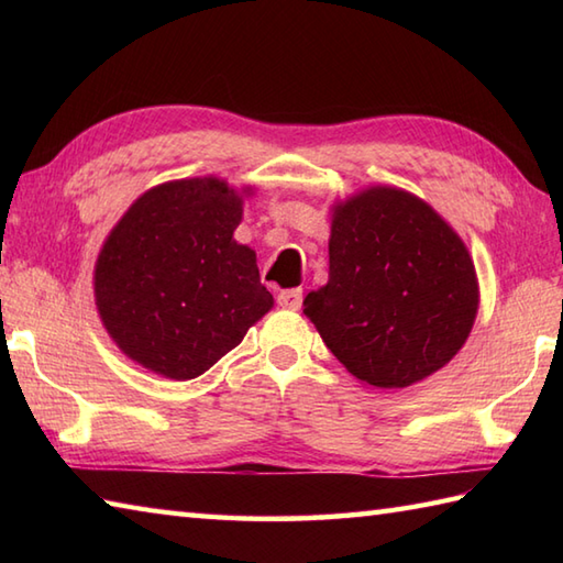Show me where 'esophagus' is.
Returning a JSON list of instances; mask_svg holds the SVG:
<instances>
[{
	"mask_svg": "<svg viewBox=\"0 0 563 563\" xmlns=\"http://www.w3.org/2000/svg\"><path fill=\"white\" fill-rule=\"evenodd\" d=\"M278 305L283 309H300L302 305V290L295 288V290H280L278 292Z\"/></svg>",
	"mask_w": 563,
	"mask_h": 563,
	"instance_id": "esophagus-1",
	"label": "esophagus"
}]
</instances>
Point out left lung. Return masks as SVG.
<instances>
[{"instance_id":"obj_1","label":"left lung","mask_w":563,"mask_h":563,"mask_svg":"<svg viewBox=\"0 0 563 563\" xmlns=\"http://www.w3.org/2000/svg\"><path fill=\"white\" fill-rule=\"evenodd\" d=\"M476 309L470 251L428 202L373 186L333 206L329 283L305 314L351 375L411 387L457 355Z\"/></svg>"}]
</instances>
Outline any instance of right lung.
<instances>
[{
	"label": "right lung",
	"instance_id": "right-lung-1",
	"mask_svg": "<svg viewBox=\"0 0 563 563\" xmlns=\"http://www.w3.org/2000/svg\"><path fill=\"white\" fill-rule=\"evenodd\" d=\"M242 194L214 176L181 178L150 188L113 227L93 292L106 331L130 361L194 379L273 307L254 249L234 242Z\"/></svg>",
	"mask_w": 563,
	"mask_h": 563
}]
</instances>
